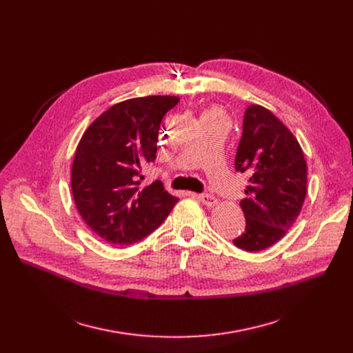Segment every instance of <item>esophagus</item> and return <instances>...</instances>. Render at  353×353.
Returning <instances> with one entry per match:
<instances>
[{"label": "esophagus", "instance_id": "34e87169", "mask_svg": "<svg viewBox=\"0 0 353 353\" xmlns=\"http://www.w3.org/2000/svg\"><path fill=\"white\" fill-rule=\"evenodd\" d=\"M196 197L203 203V205H206L208 208H212L217 203V199L212 194H196Z\"/></svg>", "mask_w": 353, "mask_h": 353}]
</instances>
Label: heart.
Here are the masks:
<instances>
[{
    "mask_svg": "<svg viewBox=\"0 0 353 353\" xmlns=\"http://www.w3.org/2000/svg\"><path fill=\"white\" fill-rule=\"evenodd\" d=\"M203 117H226V113L220 107L212 105L205 111V113H203Z\"/></svg>",
    "mask_w": 353,
    "mask_h": 353,
    "instance_id": "heart-1",
    "label": "heart"
}]
</instances>
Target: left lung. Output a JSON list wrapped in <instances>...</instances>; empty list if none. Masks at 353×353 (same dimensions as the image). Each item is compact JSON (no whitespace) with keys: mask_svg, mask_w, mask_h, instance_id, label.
I'll return each mask as SVG.
<instances>
[{"mask_svg":"<svg viewBox=\"0 0 353 353\" xmlns=\"http://www.w3.org/2000/svg\"><path fill=\"white\" fill-rule=\"evenodd\" d=\"M236 170L249 176L240 201L245 232L233 240L246 252L265 250L288 233L306 197L307 164L299 141L263 105H250L234 159Z\"/></svg>","mask_w":353,"mask_h":353,"instance_id":"1","label":"left lung"}]
</instances>
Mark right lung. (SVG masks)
Wrapping results in <instances>:
<instances>
[{"instance_id":"obj_1","label":"right lung","mask_w":353,"mask_h":353,"mask_svg":"<svg viewBox=\"0 0 353 353\" xmlns=\"http://www.w3.org/2000/svg\"><path fill=\"white\" fill-rule=\"evenodd\" d=\"M176 96L130 99L107 108L81 136L71 165L74 203L108 243L133 245L157 229L179 199L156 180L140 189L141 165L156 160L164 114Z\"/></svg>"}]
</instances>
